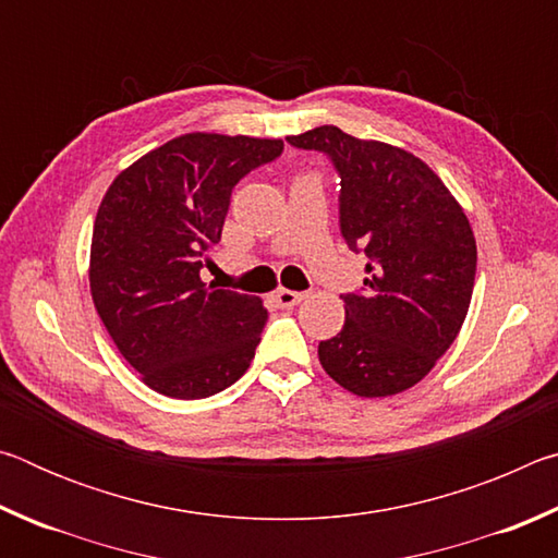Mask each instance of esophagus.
<instances>
[{"label": "esophagus", "instance_id": "esophagus-1", "mask_svg": "<svg viewBox=\"0 0 558 558\" xmlns=\"http://www.w3.org/2000/svg\"><path fill=\"white\" fill-rule=\"evenodd\" d=\"M302 298H305V292H295V290H286V288L276 290V295H272V300H276L278 305L286 307V310L295 307L298 302H302Z\"/></svg>", "mask_w": 558, "mask_h": 558}]
</instances>
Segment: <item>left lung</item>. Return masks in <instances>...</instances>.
I'll use <instances>...</instances> for the list:
<instances>
[{
    "mask_svg": "<svg viewBox=\"0 0 558 558\" xmlns=\"http://www.w3.org/2000/svg\"><path fill=\"white\" fill-rule=\"evenodd\" d=\"M329 157L339 174V231L366 256L359 292H347L344 327L319 342V364L364 399L418 384L456 342L475 286L470 221L440 177L401 147L359 140L335 125L288 137Z\"/></svg>",
    "mask_w": 558,
    "mask_h": 558,
    "instance_id": "1",
    "label": "left lung"
}]
</instances>
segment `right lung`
Returning <instances> with one entry per match:
<instances>
[{"mask_svg": "<svg viewBox=\"0 0 558 558\" xmlns=\"http://www.w3.org/2000/svg\"><path fill=\"white\" fill-rule=\"evenodd\" d=\"M282 140L189 132L130 165L102 196L90 295L120 354L169 399H206L251 366L268 323L260 298L202 280L233 186Z\"/></svg>", "mask_w": 558, "mask_h": 558, "instance_id": "1", "label": "right lung"}]
</instances>
